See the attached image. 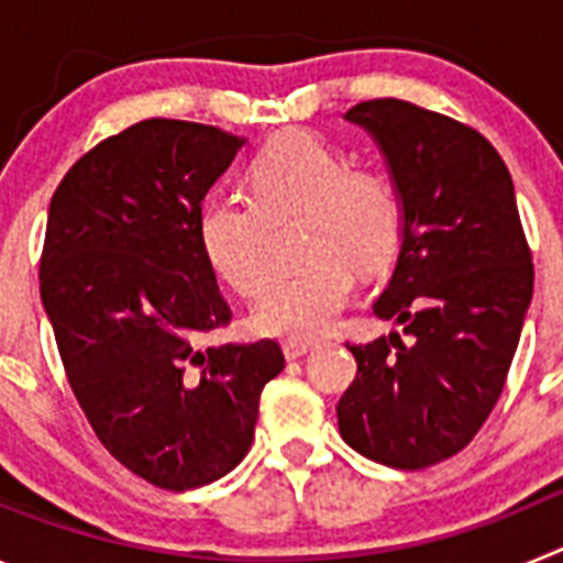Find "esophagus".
Masks as SVG:
<instances>
[{
	"instance_id": "esophagus-1",
	"label": "esophagus",
	"mask_w": 563,
	"mask_h": 563,
	"mask_svg": "<svg viewBox=\"0 0 563 563\" xmlns=\"http://www.w3.org/2000/svg\"><path fill=\"white\" fill-rule=\"evenodd\" d=\"M316 346V341H310V338H287L285 341V355L290 357V361H296V357L307 355V352Z\"/></svg>"
}]
</instances>
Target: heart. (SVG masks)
I'll use <instances>...</instances> for the list:
<instances>
[{"label": "heart", "instance_id": "obj_1", "mask_svg": "<svg viewBox=\"0 0 563 563\" xmlns=\"http://www.w3.org/2000/svg\"><path fill=\"white\" fill-rule=\"evenodd\" d=\"M251 197L208 194L197 239L211 267L242 296L269 277L266 222L302 213L299 252L308 258L279 274L256 305V324L273 335L324 332L352 296V267L380 273L400 253L406 200L389 172L350 161L305 129L273 134L245 166Z\"/></svg>", "mask_w": 563, "mask_h": 563}]
</instances>
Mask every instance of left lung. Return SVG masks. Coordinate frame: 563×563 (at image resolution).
<instances>
[{
  "label": "left lung",
  "mask_w": 563,
  "mask_h": 563,
  "mask_svg": "<svg viewBox=\"0 0 563 563\" xmlns=\"http://www.w3.org/2000/svg\"><path fill=\"white\" fill-rule=\"evenodd\" d=\"M346 118L380 143L406 233L375 316L402 332L346 343L357 375L338 429L357 454L420 471L460 454L494 411L533 298L510 172L485 134L400 98Z\"/></svg>",
  "instance_id": "left-lung-1"
}]
</instances>
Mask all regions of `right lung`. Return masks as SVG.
<instances>
[{"mask_svg": "<svg viewBox=\"0 0 563 563\" xmlns=\"http://www.w3.org/2000/svg\"><path fill=\"white\" fill-rule=\"evenodd\" d=\"M236 134L148 118L73 163L47 213L42 301L69 389L103 449L163 490H191L245 460L273 338L202 346L231 324L197 239V211Z\"/></svg>", "mask_w": 563, "mask_h": 563, "instance_id": "add662e5", "label": "right lung"}]
</instances>
